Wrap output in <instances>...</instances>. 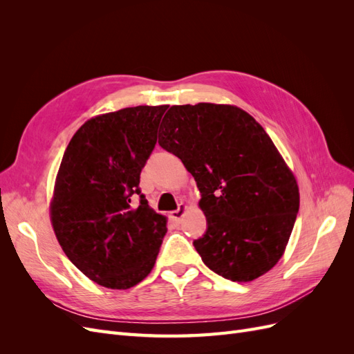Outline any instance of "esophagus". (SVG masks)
<instances>
[{
  "label": "esophagus",
  "mask_w": 354,
  "mask_h": 354,
  "mask_svg": "<svg viewBox=\"0 0 354 354\" xmlns=\"http://www.w3.org/2000/svg\"><path fill=\"white\" fill-rule=\"evenodd\" d=\"M187 205H185V203H180V207H178V209L177 211H173L171 212V218H173V221H176V223H178L180 220H181V217L185 216V212L187 211Z\"/></svg>",
  "instance_id": "1"
}]
</instances>
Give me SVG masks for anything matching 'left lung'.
I'll use <instances>...</instances> for the list:
<instances>
[{
  "instance_id": "1",
  "label": "left lung",
  "mask_w": 354,
  "mask_h": 354,
  "mask_svg": "<svg viewBox=\"0 0 354 354\" xmlns=\"http://www.w3.org/2000/svg\"><path fill=\"white\" fill-rule=\"evenodd\" d=\"M158 143L195 177L208 229L194 245L205 266L233 282L273 269L294 229L299 192L264 128L233 104L171 106Z\"/></svg>"
}]
</instances>
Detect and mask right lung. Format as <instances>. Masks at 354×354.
<instances>
[{
    "mask_svg": "<svg viewBox=\"0 0 354 354\" xmlns=\"http://www.w3.org/2000/svg\"><path fill=\"white\" fill-rule=\"evenodd\" d=\"M168 104L103 113L73 134L56 176L50 220L63 252L104 288L128 289L152 272L167 217L138 183ZM141 196L137 207L132 196Z\"/></svg>",
    "mask_w": 354,
    "mask_h": 354,
    "instance_id": "1",
    "label": "right lung"
}]
</instances>
